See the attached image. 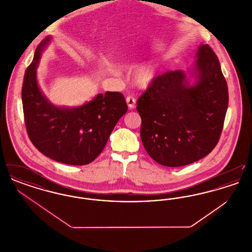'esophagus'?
I'll use <instances>...</instances> for the list:
<instances>
[{"mask_svg": "<svg viewBox=\"0 0 252 252\" xmlns=\"http://www.w3.org/2000/svg\"><path fill=\"white\" fill-rule=\"evenodd\" d=\"M126 103H127V106L129 108H134L136 106V99L132 96H127L126 97Z\"/></svg>", "mask_w": 252, "mask_h": 252, "instance_id": "esophagus-1", "label": "esophagus"}]
</instances>
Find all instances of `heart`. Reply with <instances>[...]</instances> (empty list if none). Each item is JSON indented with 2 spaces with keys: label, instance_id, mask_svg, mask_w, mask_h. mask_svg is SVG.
Here are the masks:
<instances>
[{
  "label": "heart",
  "instance_id": "b5f03b06",
  "mask_svg": "<svg viewBox=\"0 0 252 252\" xmlns=\"http://www.w3.org/2000/svg\"><path fill=\"white\" fill-rule=\"evenodd\" d=\"M158 65L155 62H148L138 68L134 74L135 83L141 88H146L156 78Z\"/></svg>",
  "mask_w": 252,
  "mask_h": 252
}]
</instances>
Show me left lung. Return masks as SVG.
<instances>
[{
  "label": "left lung",
  "instance_id": "1",
  "mask_svg": "<svg viewBox=\"0 0 252 252\" xmlns=\"http://www.w3.org/2000/svg\"><path fill=\"white\" fill-rule=\"evenodd\" d=\"M228 104L227 81L215 52L200 44L188 73L157 76L137 101L148 155L168 167L207 156L219 141Z\"/></svg>",
  "mask_w": 252,
  "mask_h": 252
}]
</instances>
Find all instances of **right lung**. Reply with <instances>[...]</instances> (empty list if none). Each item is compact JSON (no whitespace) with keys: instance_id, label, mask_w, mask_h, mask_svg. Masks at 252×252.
Returning a JSON list of instances; mask_svg holds the SVG:
<instances>
[{"instance_id":"obj_1","label":"right lung","mask_w":252,"mask_h":252,"mask_svg":"<svg viewBox=\"0 0 252 252\" xmlns=\"http://www.w3.org/2000/svg\"><path fill=\"white\" fill-rule=\"evenodd\" d=\"M52 36L36 47L26 69L22 91L24 122L32 144L43 155L71 165L94 160L105 148L117 122L127 111L120 93L99 94L82 106L69 108L51 103L40 90L36 68Z\"/></svg>"}]
</instances>
